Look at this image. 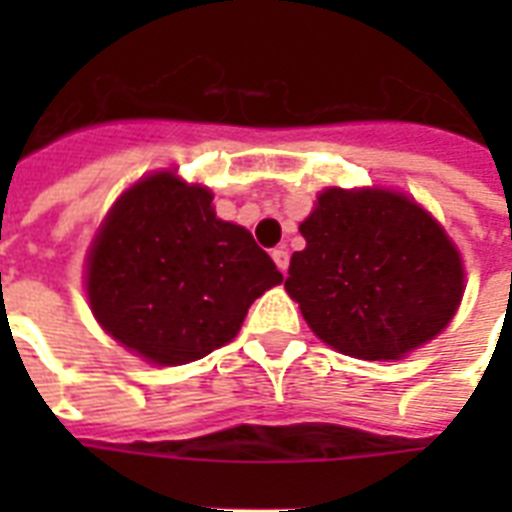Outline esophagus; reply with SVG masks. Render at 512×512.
<instances>
[{"instance_id": "1", "label": "esophagus", "mask_w": 512, "mask_h": 512, "mask_svg": "<svg viewBox=\"0 0 512 512\" xmlns=\"http://www.w3.org/2000/svg\"><path fill=\"white\" fill-rule=\"evenodd\" d=\"M271 257H273V263L279 265V271L284 273V276H287V268H289V252H287V247H276L271 252Z\"/></svg>"}]
</instances>
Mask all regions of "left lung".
Returning <instances> with one entry per match:
<instances>
[{"label": "left lung", "instance_id": "obj_1", "mask_svg": "<svg viewBox=\"0 0 512 512\" xmlns=\"http://www.w3.org/2000/svg\"><path fill=\"white\" fill-rule=\"evenodd\" d=\"M303 252L284 281L319 340L390 361L446 329L465 271L452 239L404 193L327 188L300 223Z\"/></svg>", "mask_w": 512, "mask_h": 512}]
</instances>
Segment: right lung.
Masks as SVG:
<instances>
[{"label": "right lung", "mask_w": 512, "mask_h": 512, "mask_svg": "<svg viewBox=\"0 0 512 512\" xmlns=\"http://www.w3.org/2000/svg\"><path fill=\"white\" fill-rule=\"evenodd\" d=\"M284 276L252 233L225 223L204 185L156 172L124 191L87 255L95 319L151 364L204 358L239 335Z\"/></svg>", "instance_id": "obj_1"}]
</instances>
